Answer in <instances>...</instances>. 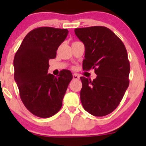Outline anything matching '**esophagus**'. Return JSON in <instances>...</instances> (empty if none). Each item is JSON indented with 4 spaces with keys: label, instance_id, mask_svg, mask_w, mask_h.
<instances>
[{
    "label": "esophagus",
    "instance_id": "34e87169",
    "mask_svg": "<svg viewBox=\"0 0 146 146\" xmlns=\"http://www.w3.org/2000/svg\"><path fill=\"white\" fill-rule=\"evenodd\" d=\"M73 80H79V79H80V76H79V75H78V74H73Z\"/></svg>",
    "mask_w": 146,
    "mask_h": 146
}]
</instances>
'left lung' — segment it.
Masks as SVG:
<instances>
[{"instance_id":"obj_1","label":"left lung","mask_w":146,"mask_h":146,"mask_svg":"<svg viewBox=\"0 0 146 146\" xmlns=\"http://www.w3.org/2000/svg\"><path fill=\"white\" fill-rule=\"evenodd\" d=\"M85 46L83 69L94 68L93 81L80 79V100L85 110L97 117L111 113L119 104L129 85L130 66L126 48L108 28L94 26L75 29Z\"/></svg>"}]
</instances>
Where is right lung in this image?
<instances>
[{
  "mask_svg": "<svg viewBox=\"0 0 146 146\" xmlns=\"http://www.w3.org/2000/svg\"><path fill=\"white\" fill-rule=\"evenodd\" d=\"M68 33L66 29L36 28L27 34L14 60V80L22 102L31 113L42 118L56 114L62 106L71 72L63 70L58 78L47 73L50 59Z\"/></svg>",
  "mask_w": 146,
  "mask_h": 146,
  "instance_id": "right-lung-1",
  "label": "right lung"
}]
</instances>
